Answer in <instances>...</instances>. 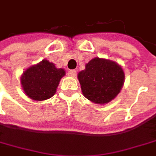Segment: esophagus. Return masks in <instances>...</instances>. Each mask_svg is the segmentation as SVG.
<instances>
[{
    "instance_id": "34e87169",
    "label": "esophagus",
    "mask_w": 156,
    "mask_h": 156,
    "mask_svg": "<svg viewBox=\"0 0 156 156\" xmlns=\"http://www.w3.org/2000/svg\"><path fill=\"white\" fill-rule=\"evenodd\" d=\"M68 75H69V77L74 78V77H76V75H77V71H76L75 69H70V70L68 71Z\"/></svg>"
}]
</instances>
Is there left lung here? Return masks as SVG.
Masks as SVG:
<instances>
[{
	"instance_id": "8db88e82",
	"label": "left lung",
	"mask_w": 156,
	"mask_h": 156,
	"mask_svg": "<svg viewBox=\"0 0 156 156\" xmlns=\"http://www.w3.org/2000/svg\"><path fill=\"white\" fill-rule=\"evenodd\" d=\"M78 78L84 96L96 104H106L120 93L124 72L113 61L95 57L86 64Z\"/></svg>"
}]
</instances>
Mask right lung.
<instances>
[{
    "label": "right lung",
    "mask_w": 156,
    "mask_h": 156,
    "mask_svg": "<svg viewBox=\"0 0 156 156\" xmlns=\"http://www.w3.org/2000/svg\"><path fill=\"white\" fill-rule=\"evenodd\" d=\"M64 75V69L56 68L48 60H42L23 72L21 85L27 96L34 101H44L55 94L60 80Z\"/></svg>",
    "instance_id": "obj_1"
}]
</instances>
